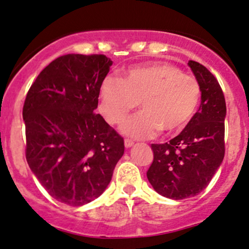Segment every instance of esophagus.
I'll list each match as a JSON object with an SVG mask.
<instances>
[{
	"label": "esophagus",
	"instance_id": "obj_1",
	"mask_svg": "<svg viewBox=\"0 0 249 249\" xmlns=\"http://www.w3.org/2000/svg\"><path fill=\"white\" fill-rule=\"evenodd\" d=\"M134 144V141L133 140H129V139H125L124 140V146L127 148H130Z\"/></svg>",
	"mask_w": 249,
	"mask_h": 249
}]
</instances>
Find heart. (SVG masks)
<instances>
[{"label": "heart", "mask_w": 249, "mask_h": 249, "mask_svg": "<svg viewBox=\"0 0 249 249\" xmlns=\"http://www.w3.org/2000/svg\"><path fill=\"white\" fill-rule=\"evenodd\" d=\"M201 88L191 75L169 63L135 66L124 77L108 76L100 87V108L107 121L119 124L129 111L143 108L122 124L125 135L153 138L162 129L177 133L186 127L199 107Z\"/></svg>", "instance_id": "obj_1"}]
</instances>
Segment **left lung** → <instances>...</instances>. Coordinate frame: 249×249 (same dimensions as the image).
<instances>
[{"label": "left lung", "mask_w": 249, "mask_h": 249, "mask_svg": "<svg viewBox=\"0 0 249 249\" xmlns=\"http://www.w3.org/2000/svg\"><path fill=\"white\" fill-rule=\"evenodd\" d=\"M201 88V105L178 136L153 143L152 164L147 170L159 194L174 200L188 199L211 182L225 156L226 101L215 76L205 66L189 61Z\"/></svg>", "instance_id": "8db88e82"}]
</instances>
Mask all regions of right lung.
Segmentation results:
<instances>
[{"mask_svg":"<svg viewBox=\"0 0 249 249\" xmlns=\"http://www.w3.org/2000/svg\"><path fill=\"white\" fill-rule=\"evenodd\" d=\"M111 64L102 54L63 55L38 74L24 100L27 162L66 205L99 197L124 155V138L94 113Z\"/></svg>","mask_w":249,"mask_h":249,"instance_id":"1","label":"right lung"}]
</instances>
